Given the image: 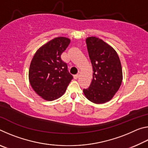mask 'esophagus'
I'll use <instances>...</instances> for the list:
<instances>
[{
    "mask_svg": "<svg viewBox=\"0 0 148 148\" xmlns=\"http://www.w3.org/2000/svg\"><path fill=\"white\" fill-rule=\"evenodd\" d=\"M79 77V74H75L74 76V79H77V77Z\"/></svg>",
    "mask_w": 148,
    "mask_h": 148,
    "instance_id": "esophagus-1",
    "label": "esophagus"
}]
</instances>
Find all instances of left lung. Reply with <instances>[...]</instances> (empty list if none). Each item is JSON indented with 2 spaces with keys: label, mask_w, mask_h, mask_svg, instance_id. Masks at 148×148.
Segmentation results:
<instances>
[{
  "label": "left lung",
  "mask_w": 148,
  "mask_h": 148,
  "mask_svg": "<svg viewBox=\"0 0 148 148\" xmlns=\"http://www.w3.org/2000/svg\"><path fill=\"white\" fill-rule=\"evenodd\" d=\"M86 44L93 74L91 84L84 89V93L92 102L105 103L112 99L121 86V62L113 47L101 39L88 37Z\"/></svg>",
  "instance_id": "obj_1"
}]
</instances>
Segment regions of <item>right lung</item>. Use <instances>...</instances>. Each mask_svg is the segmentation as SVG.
I'll use <instances>...</instances> for the list:
<instances>
[{"mask_svg":"<svg viewBox=\"0 0 148 148\" xmlns=\"http://www.w3.org/2000/svg\"><path fill=\"white\" fill-rule=\"evenodd\" d=\"M70 39L57 37L47 42L34 54L30 64L31 86L39 96L51 101L61 97L73 79L68 66L61 59Z\"/></svg>","mask_w":148,"mask_h":148,"instance_id":"right-lung-1","label":"right lung"}]
</instances>
